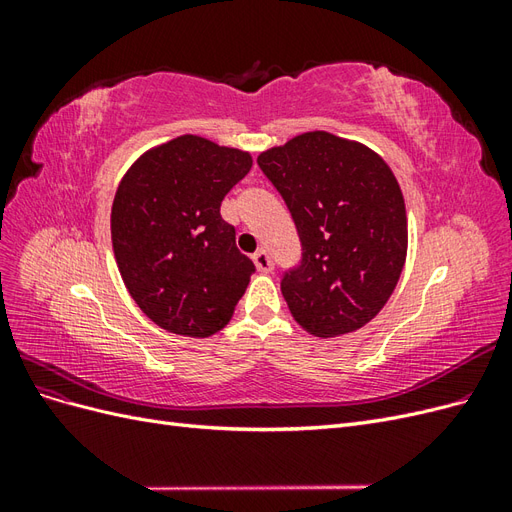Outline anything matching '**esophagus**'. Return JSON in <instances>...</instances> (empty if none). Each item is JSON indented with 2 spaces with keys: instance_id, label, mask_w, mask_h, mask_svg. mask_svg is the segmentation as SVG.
I'll list each match as a JSON object with an SVG mask.
<instances>
[{
  "instance_id": "obj_1",
  "label": "esophagus",
  "mask_w": 512,
  "mask_h": 512,
  "mask_svg": "<svg viewBox=\"0 0 512 512\" xmlns=\"http://www.w3.org/2000/svg\"><path fill=\"white\" fill-rule=\"evenodd\" d=\"M252 260H254V265H256V269H258L260 273H271V271H273V260H271V256H269L267 250H258V252L252 256Z\"/></svg>"
}]
</instances>
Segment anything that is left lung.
Here are the masks:
<instances>
[{"instance_id": "left-lung-1", "label": "left lung", "mask_w": 512, "mask_h": 512, "mask_svg": "<svg viewBox=\"0 0 512 512\" xmlns=\"http://www.w3.org/2000/svg\"><path fill=\"white\" fill-rule=\"evenodd\" d=\"M297 226L301 262L282 277L292 318L316 337L365 327L393 294L408 250L406 205L361 143L305 132L258 156Z\"/></svg>"}]
</instances>
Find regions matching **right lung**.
<instances>
[{
	"label": "right lung",
	"mask_w": 512,
	"mask_h": 512,
	"mask_svg": "<svg viewBox=\"0 0 512 512\" xmlns=\"http://www.w3.org/2000/svg\"><path fill=\"white\" fill-rule=\"evenodd\" d=\"M250 153L185 134L138 158L111 211L117 267L158 327L188 337L224 329L256 271L222 220L224 196L250 173Z\"/></svg>",
	"instance_id": "right-lung-1"
}]
</instances>
